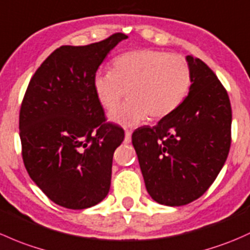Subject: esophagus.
<instances>
[{
  "mask_svg": "<svg viewBox=\"0 0 250 250\" xmlns=\"http://www.w3.org/2000/svg\"><path fill=\"white\" fill-rule=\"evenodd\" d=\"M130 138H132V130H125V143H129Z\"/></svg>",
  "mask_w": 250,
  "mask_h": 250,
  "instance_id": "obj_1",
  "label": "esophagus"
}]
</instances>
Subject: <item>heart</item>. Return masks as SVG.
<instances>
[{"mask_svg": "<svg viewBox=\"0 0 250 250\" xmlns=\"http://www.w3.org/2000/svg\"><path fill=\"white\" fill-rule=\"evenodd\" d=\"M191 85L188 62L157 50H134L115 59L112 70L97 72L92 86L105 109H112L128 88L129 101L115 107L109 120L133 127L146 120L169 116L187 97Z\"/></svg>", "mask_w": 250, "mask_h": 250, "instance_id": "b5f03b06", "label": "heart"}]
</instances>
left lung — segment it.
<instances>
[{
    "mask_svg": "<svg viewBox=\"0 0 250 250\" xmlns=\"http://www.w3.org/2000/svg\"><path fill=\"white\" fill-rule=\"evenodd\" d=\"M191 85L182 104L132 135L148 194L165 206L199 199L222 170L231 145L228 92L200 59L186 57Z\"/></svg>",
    "mask_w": 250,
    "mask_h": 250,
    "instance_id": "8db88e82",
    "label": "left lung"
}]
</instances>
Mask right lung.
<instances>
[{"label": "right lung", "mask_w": 250, "mask_h": 250, "mask_svg": "<svg viewBox=\"0 0 250 250\" xmlns=\"http://www.w3.org/2000/svg\"><path fill=\"white\" fill-rule=\"evenodd\" d=\"M127 38L115 33L90 45L60 46L26 90L19 116L23 164L50 200L65 208H88L109 193L112 157L125 132L105 122L92 80Z\"/></svg>", "instance_id": "1"}]
</instances>
